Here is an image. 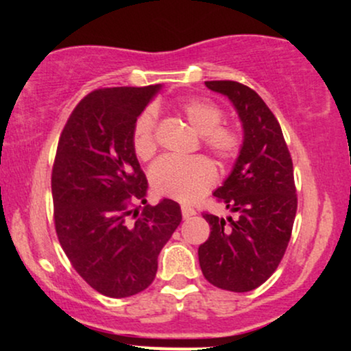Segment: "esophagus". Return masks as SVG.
<instances>
[{"label": "esophagus", "instance_id": "obj_1", "mask_svg": "<svg viewBox=\"0 0 351 351\" xmlns=\"http://www.w3.org/2000/svg\"><path fill=\"white\" fill-rule=\"evenodd\" d=\"M181 215H183V219H189L196 215V211L191 206H181Z\"/></svg>", "mask_w": 351, "mask_h": 351}]
</instances>
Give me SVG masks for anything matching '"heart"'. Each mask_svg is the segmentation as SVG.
Instances as JSON below:
<instances>
[{
	"label": "heart",
	"instance_id": "1",
	"mask_svg": "<svg viewBox=\"0 0 351 351\" xmlns=\"http://www.w3.org/2000/svg\"><path fill=\"white\" fill-rule=\"evenodd\" d=\"M180 110L217 158L229 160L236 155L241 143L239 135L232 128L221 127L223 114L215 104L204 99H188L181 104ZM132 143L138 158L147 160L155 153V114L152 110H145L136 119ZM215 165L204 156H163L150 168L152 188L158 195L181 203L196 201L215 184Z\"/></svg>",
	"mask_w": 351,
	"mask_h": 351
}]
</instances>
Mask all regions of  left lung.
Returning a JSON list of instances; mask_svg holds the SVG:
<instances>
[{
	"instance_id": "left-lung-1",
	"label": "left lung",
	"mask_w": 351,
	"mask_h": 351,
	"mask_svg": "<svg viewBox=\"0 0 351 351\" xmlns=\"http://www.w3.org/2000/svg\"><path fill=\"white\" fill-rule=\"evenodd\" d=\"M229 99L243 127L232 170L213 195L234 217L204 215L211 226L198 249L203 276L216 287L249 292L264 284L284 257L297 213L291 153L277 119L252 88L234 80H208Z\"/></svg>"
}]
</instances>
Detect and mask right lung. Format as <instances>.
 Segmentation results:
<instances>
[{"instance_id": "1", "label": "right lung", "mask_w": 351, "mask_h": 351, "mask_svg": "<svg viewBox=\"0 0 351 351\" xmlns=\"http://www.w3.org/2000/svg\"><path fill=\"white\" fill-rule=\"evenodd\" d=\"M162 87L90 92L67 120L52 168L59 243L79 276L114 299L152 284L158 254L181 223L176 201L147 204L148 181L132 143L136 119ZM135 200L145 204L142 212Z\"/></svg>"}]
</instances>
